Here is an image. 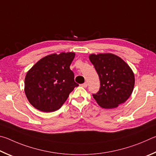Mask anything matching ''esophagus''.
<instances>
[{"label":"esophagus","instance_id":"1","mask_svg":"<svg viewBox=\"0 0 156 156\" xmlns=\"http://www.w3.org/2000/svg\"><path fill=\"white\" fill-rule=\"evenodd\" d=\"M81 86L83 87V88H87V86H88V83H87L86 82H85L83 84H81Z\"/></svg>","mask_w":156,"mask_h":156}]
</instances>
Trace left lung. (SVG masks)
Wrapping results in <instances>:
<instances>
[{
  "label": "left lung",
  "mask_w": 156,
  "mask_h": 156,
  "mask_svg": "<svg viewBox=\"0 0 156 156\" xmlns=\"http://www.w3.org/2000/svg\"><path fill=\"white\" fill-rule=\"evenodd\" d=\"M89 58L100 80L99 90L92 94L98 104L112 109L126 101L135 83L134 75L129 66L111 53L92 54Z\"/></svg>",
  "instance_id": "obj_1"
}]
</instances>
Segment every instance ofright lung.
<instances>
[{
	"label": "right lung",
	"mask_w": 156,
	"mask_h": 156,
	"mask_svg": "<svg viewBox=\"0 0 156 156\" xmlns=\"http://www.w3.org/2000/svg\"><path fill=\"white\" fill-rule=\"evenodd\" d=\"M75 55V53L70 52L49 55L28 71L24 92L34 108L44 112L59 110L70 92L79 86L70 69Z\"/></svg>",
	"instance_id": "obj_1"
}]
</instances>
